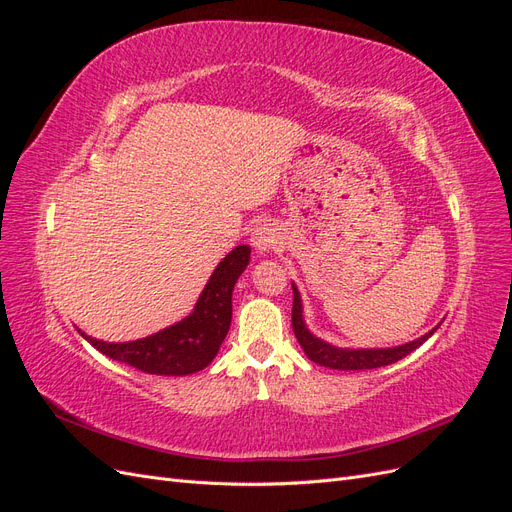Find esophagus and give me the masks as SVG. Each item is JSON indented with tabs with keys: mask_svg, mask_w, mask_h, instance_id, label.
Instances as JSON below:
<instances>
[{
	"mask_svg": "<svg viewBox=\"0 0 512 512\" xmlns=\"http://www.w3.org/2000/svg\"><path fill=\"white\" fill-rule=\"evenodd\" d=\"M277 243H280V232H277V228L273 224L262 222L254 228L252 245H254V250H258L260 254L271 252Z\"/></svg>",
	"mask_w": 512,
	"mask_h": 512,
	"instance_id": "1",
	"label": "esophagus"
}]
</instances>
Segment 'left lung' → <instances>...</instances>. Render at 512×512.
<instances>
[{
    "instance_id": "left-lung-1",
    "label": "left lung",
    "mask_w": 512,
    "mask_h": 512,
    "mask_svg": "<svg viewBox=\"0 0 512 512\" xmlns=\"http://www.w3.org/2000/svg\"><path fill=\"white\" fill-rule=\"evenodd\" d=\"M292 294H294V303H292V329L294 335H297V342L301 344L303 352L307 354L309 361H314L322 367L329 369H339V371H361V369H376L391 365L399 359H404L412 350H416L423 342L440 329L433 327L429 333L421 335L414 342L393 346V348H339L333 346L324 339L316 337L312 331L307 329L305 318H303V303H301V294L299 288L292 284Z\"/></svg>"
}]
</instances>
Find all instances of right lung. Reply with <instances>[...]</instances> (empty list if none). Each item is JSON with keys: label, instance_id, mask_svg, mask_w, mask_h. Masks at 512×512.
Masks as SVG:
<instances>
[{"label": "right lung", "instance_id": "right-lung-1", "mask_svg": "<svg viewBox=\"0 0 512 512\" xmlns=\"http://www.w3.org/2000/svg\"><path fill=\"white\" fill-rule=\"evenodd\" d=\"M250 245H237L215 271L190 316L170 327L134 342H102L79 329L87 342L111 356L113 361L132 365L145 374L188 376L205 369L218 354L232 320V290L239 275L250 265Z\"/></svg>", "mask_w": 512, "mask_h": 512}]
</instances>
